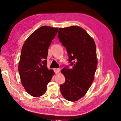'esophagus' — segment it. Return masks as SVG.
Instances as JSON below:
<instances>
[{"instance_id":"esophagus-1","label":"esophagus","mask_w":121,"mask_h":121,"mask_svg":"<svg viewBox=\"0 0 121 121\" xmlns=\"http://www.w3.org/2000/svg\"><path fill=\"white\" fill-rule=\"evenodd\" d=\"M54 72L56 73H58L60 72V69H57V68H56V69H54Z\"/></svg>"}]
</instances>
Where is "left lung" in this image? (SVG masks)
<instances>
[{
  "instance_id": "1",
  "label": "left lung",
  "mask_w": 121,
  "mask_h": 121,
  "mask_svg": "<svg viewBox=\"0 0 121 121\" xmlns=\"http://www.w3.org/2000/svg\"><path fill=\"white\" fill-rule=\"evenodd\" d=\"M58 33L73 66L61 70L65 82L60 85V91L66 100L75 102L84 97L94 81L98 64L96 46L94 39L80 26L59 28Z\"/></svg>"
}]
</instances>
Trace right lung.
<instances>
[{
  "instance_id": "right-lung-1",
  "label": "right lung",
  "mask_w": 121,
  "mask_h": 121,
  "mask_svg": "<svg viewBox=\"0 0 121 121\" xmlns=\"http://www.w3.org/2000/svg\"><path fill=\"white\" fill-rule=\"evenodd\" d=\"M58 27L42 26L30 34L22 46L18 70L23 87L34 97L44 95L55 73L46 66L48 48Z\"/></svg>"
}]
</instances>
